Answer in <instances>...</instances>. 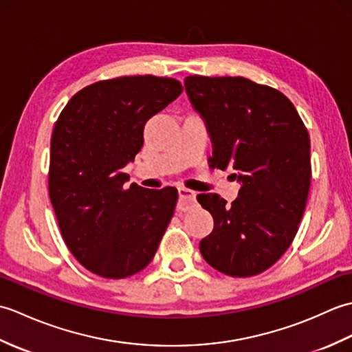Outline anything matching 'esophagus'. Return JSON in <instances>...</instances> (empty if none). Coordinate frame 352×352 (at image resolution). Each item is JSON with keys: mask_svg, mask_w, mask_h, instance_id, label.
<instances>
[{"mask_svg": "<svg viewBox=\"0 0 352 352\" xmlns=\"http://www.w3.org/2000/svg\"><path fill=\"white\" fill-rule=\"evenodd\" d=\"M197 204V192L186 188H178V208L189 210Z\"/></svg>", "mask_w": 352, "mask_h": 352, "instance_id": "34e87169", "label": "esophagus"}]
</instances>
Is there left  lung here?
I'll use <instances>...</instances> for the list:
<instances>
[{
	"label": "left lung",
	"instance_id": "1",
	"mask_svg": "<svg viewBox=\"0 0 352 352\" xmlns=\"http://www.w3.org/2000/svg\"><path fill=\"white\" fill-rule=\"evenodd\" d=\"M192 107L204 119L212 168L241 183L231 203L201 193L213 231L199 242L204 260L230 276L271 267L290 246L310 189V138L287 96L243 77L184 78Z\"/></svg>",
	"mask_w": 352,
	"mask_h": 352
}]
</instances>
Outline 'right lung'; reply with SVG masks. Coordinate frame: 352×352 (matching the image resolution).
<instances>
[{"mask_svg":"<svg viewBox=\"0 0 352 352\" xmlns=\"http://www.w3.org/2000/svg\"><path fill=\"white\" fill-rule=\"evenodd\" d=\"M183 92L154 76L98 81L72 96L51 138L48 189L72 256L104 278L149 265L174 214L175 188L125 183L122 169L144 145V126Z\"/></svg>","mask_w":352,"mask_h":352,"instance_id":"add662e5","label":"right lung"}]
</instances>
